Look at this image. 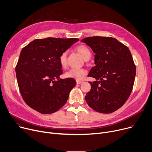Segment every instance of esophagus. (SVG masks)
I'll return each mask as SVG.
<instances>
[{
    "mask_svg": "<svg viewBox=\"0 0 152 152\" xmlns=\"http://www.w3.org/2000/svg\"><path fill=\"white\" fill-rule=\"evenodd\" d=\"M76 82H77V84H82V83H83L84 82H83V81H82V80H76Z\"/></svg>",
    "mask_w": 152,
    "mask_h": 152,
    "instance_id": "obj_1",
    "label": "esophagus"
}]
</instances>
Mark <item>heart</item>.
I'll return each instance as SVG.
<instances>
[{
	"label": "heart",
	"mask_w": 152,
	"mask_h": 152,
	"mask_svg": "<svg viewBox=\"0 0 152 152\" xmlns=\"http://www.w3.org/2000/svg\"><path fill=\"white\" fill-rule=\"evenodd\" d=\"M77 51L82 55L83 58L88 61L91 58V53L90 50L86 46L82 45L77 48ZM59 61L62 67H65L67 64V51L62 53L59 57ZM86 70L84 69H75L72 68L69 70L65 74V77L67 78H72L77 80H82L86 75Z\"/></svg>",
	"instance_id": "obj_1"
}]
</instances>
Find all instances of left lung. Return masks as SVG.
Here are the masks:
<instances>
[{"mask_svg":"<svg viewBox=\"0 0 152 152\" xmlns=\"http://www.w3.org/2000/svg\"><path fill=\"white\" fill-rule=\"evenodd\" d=\"M95 53V64L88 77L91 90L85 96L88 105L97 112L110 113L129 98L134 83L136 68L129 48L116 39L94 36L81 40Z\"/></svg>","mask_w":152,"mask_h":152,"instance_id":"8db88e82","label":"left lung"}]
</instances>
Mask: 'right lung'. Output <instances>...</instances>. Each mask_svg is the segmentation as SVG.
Instances as JSON below:
<instances>
[{
    "label": "right lung",
    "instance_id": "1",
    "mask_svg": "<svg viewBox=\"0 0 152 152\" xmlns=\"http://www.w3.org/2000/svg\"><path fill=\"white\" fill-rule=\"evenodd\" d=\"M77 38L35 39L24 47L15 67L18 85L23 100L42 114L54 113L66 103L75 86L72 78H60L59 57Z\"/></svg>",
    "mask_w": 152,
    "mask_h": 152
}]
</instances>
